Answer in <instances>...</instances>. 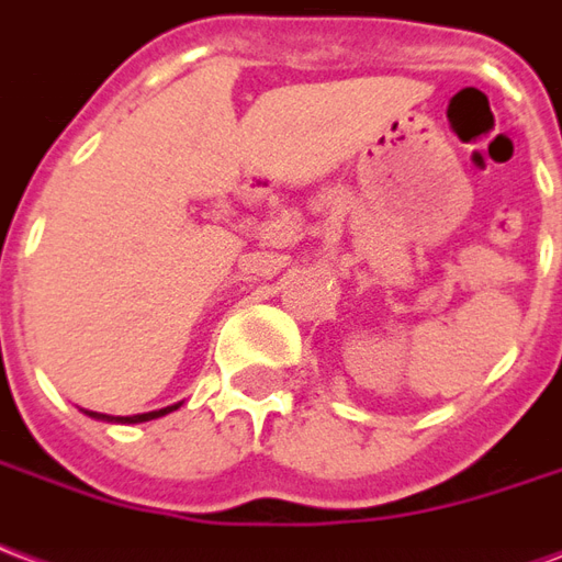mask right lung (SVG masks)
<instances>
[{"mask_svg":"<svg viewBox=\"0 0 562 562\" xmlns=\"http://www.w3.org/2000/svg\"><path fill=\"white\" fill-rule=\"evenodd\" d=\"M179 404H182V401H179ZM179 404H170V407H161V411H151V413H137V416H108V413H92V411H86V416H92V419H101V422H119V425H137V422L158 419V416H167V413L179 411Z\"/></svg>","mask_w":562,"mask_h":562,"instance_id":"obj_1","label":"right lung"}]
</instances>
